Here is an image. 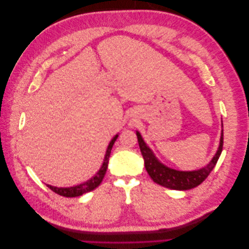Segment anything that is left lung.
<instances>
[{
    "instance_id": "8db88e82",
    "label": "left lung",
    "mask_w": 249,
    "mask_h": 249,
    "mask_svg": "<svg viewBox=\"0 0 249 249\" xmlns=\"http://www.w3.org/2000/svg\"><path fill=\"white\" fill-rule=\"evenodd\" d=\"M221 136L219 141V146L212 160L207 164L205 167H202L197 170H191V171H183V170H177L170 168L166 165L163 164L149 146L146 144L145 141L143 140L141 134L136 131L137 139L139 143V147L141 150V154L143 159H144L145 169L149 177L152 178L155 183L159 184L165 188L172 190H189L192 188L197 187L200 185L203 180H205L208 176L211 173L215 167V165L219 159V157L222 152L223 146V124L221 120Z\"/></svg>"
}]
</instances>
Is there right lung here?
<instances>
[{
    "instance_id": "right-lung-1",
    "label": "right lung",
    "mask_w": 249,
    "mask_h": 249,
    "mask_svg": "<svg viewBox=\"0 0 249 249\" xmlns=\"http://www.w3.org/2000/svg\"><path fill=\"white\" fill-rule=\"evenodd\" d=\"M117 137H118V134H116L115 136L113 137L112 140L110 141L109 145L107 147V150H106V155H105V158H104V162L102 164V166H101L100 170L97 171L91 178L86 180V182H84V183L80 184V185H76L72 187H55V186L48 185V184H47V186L52 191H54L55 193L61 195V196H65V197L81 196V195H83V194L94 190L97 186H100L105 175H106L111 149L113 147V144H114V142L116 141Z\"/></svg>"
}]
</instances>
